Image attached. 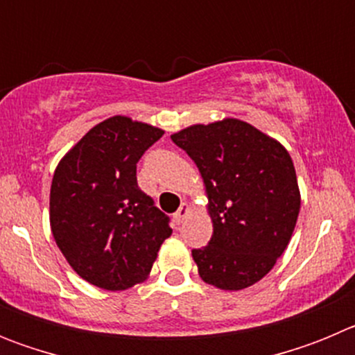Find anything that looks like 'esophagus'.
<instances>
[{"instance_id":"34e87169","label":"esophagus","mask_w":355,"mask_h":355,"mask_svg":"<svg viewBox=\"0 0 355 355\" xmlns=\"http://www.w3.org/2000/svg\"><path fill=\"white\" fill-rule=\"evenodd\" d=\"M188 213H190V206H188L187 202H183V205L180 206V209H178V211L174 213V220L178 222V224H181V222H183L184 218H187Z\"/></svg>"}]
</instances>
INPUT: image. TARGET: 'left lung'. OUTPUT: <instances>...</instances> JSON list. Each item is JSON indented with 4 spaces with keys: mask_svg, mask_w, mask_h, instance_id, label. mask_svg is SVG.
Listing matches in <instances>:
<instances>
[{
    "mask_svg": "<svg viewBox=\"0 0 355 355\" xmlns=\"http://www.w3.org/2000/svg\"><path fill=\"white\" fill-rule=\"evenodd\" d=\"M171 139L196 162L208 196L211 240L192 250L199 275L220 290L252 286L284 252L300 211L288 150L238 119L196 124Z\"/></svg>",
    "mask_w": 355,
    "mask_h": 355,
    "instance_id": "8db88e82",
    "label": "left lung"
}]
</instances>
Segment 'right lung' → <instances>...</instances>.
Listing matches in <instances>:
<instances>
[{"label": "right lung", "instance_id": "1", "mask_svg": "<svg viewBox=\"0 0 355 355\" xmlns=\"http://www.w3.org/2000/svg\"><path fill=\"white\" fill-rule=\"evenodd\" d=\"M163 130L115 115L94 126L56 167L49 222L72 270L103 290L149 275L171 218L137 183V163Z\"/></svg>", "mask_w": 355, "mask_h": 355}]
</instances>
